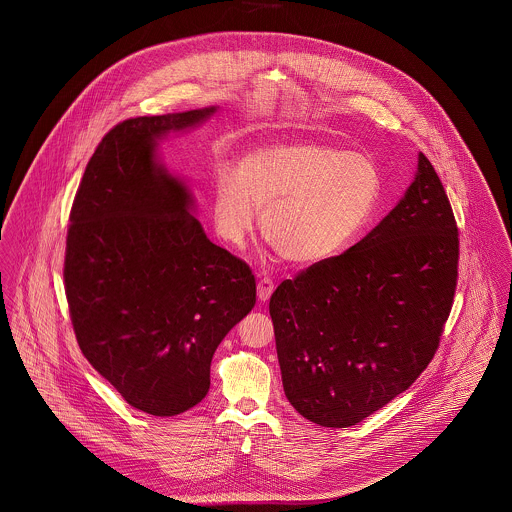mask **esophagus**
Instances as JSON below:
<instances>
[{"label":"esophagus","mask_w":512,"mask_h":512,"mask_svg":"<svg viewBox=\"0 0 512 512\" xmlns=\"http://www.w3.org/2000/svg\"><path fill=\"white\" fill-rule=\"evenodd\" d=\"M256 290H258V299H260V301H268V299L272 297L274 290H276V286H274V282H272L270 278H266V276L262 278V276H260Z\"/></svg>","instance_id":"esophagus-1"}]
</instances>
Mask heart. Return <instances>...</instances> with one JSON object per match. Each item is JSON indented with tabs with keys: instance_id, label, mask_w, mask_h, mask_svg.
<instances>
[{
	"instance_id": "b5f03b06",
	"label": "heart",
	"mask_w": 512,
	"mask_h": 512,
	"mask_svg": "<svg viewBox=\"0 0 512 512\" xmlns=\"http://www.w3.org/2000/svg\"><path fill=\"white\" fill-rule=\"evenodd\" d=\"M376 163L357 151L293 142L220 161L213 177V220L222 240L242 246L258 213L262 232L297 266L325 264L365 232L380 201Z\"/></svg>"
}]
</instances>
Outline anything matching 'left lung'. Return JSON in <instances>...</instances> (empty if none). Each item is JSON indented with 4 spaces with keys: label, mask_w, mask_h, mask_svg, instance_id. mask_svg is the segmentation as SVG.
<instances>
[{
    "label": "left lung",
    "mask_w": 512,
    "mask_h": 512,
    "mask_svg": "<svg viewBox=\"0 0 512 512\" xmlns=\"http://www.w3.org/2000/svg\"><path fill=\"white\" fill-rule=\"evenodd\" d=\"M457 224L434 165L341 256L270 297L284 392L313 424L349 428L408 390L436 355L457 286Z\"/></svg>",
    "instance_id": "obj_1"
}]
</instances>
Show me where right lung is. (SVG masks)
<instances>
[{
	"label": "right lung",
	"instance_id": "right-lung-1",
	"mask_svg": "<svg viewBox=\"0 0 512 512\" xmlns=\"http://www.w3.org/2000/svg\"><path fill=\"white\" fill-rule=\"evenodd\" d=\"M217 106L130 118L92 153L74 197L65 292L82 355L151 416L197 406L226 333L256 303L252 270L213 244L189 187L159 161Z\"/></svg>",
	"mask_w": 512,
	"mask_h": 512
}]
</instances>
